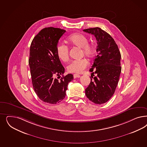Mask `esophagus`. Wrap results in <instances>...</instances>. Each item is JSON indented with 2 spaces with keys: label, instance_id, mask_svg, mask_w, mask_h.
I'll list each match as a JSON object with an SVG mask.
<instances>
[{
  "label": "esophagus",
  "instance_id": "obj_1",
  "mask_svg": "<svg viewBox=\"0 0 147 147\" xmlns=\"http://www.w3.org/2000/svg\"><path fill=\"white\" fill-rule=\"evenodd\" d=\"M80 75H78V74H74V78H79V77H80Z\"/></svg>",
  "mask_w": 147,
  "mask_h": 147
}]
</instances>
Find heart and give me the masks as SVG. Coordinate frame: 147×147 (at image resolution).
Returning <instances> with one entry per match:
<instances>
[{
  "mask_svg": "<svg viewBox=\"0 0 147 147\" xmlns=\"http://www.w3.org/2000/svg\"><path fill=\"white\" fill-rule=\"evenodd\" d=\"M69 43L81 47V54L87 57H91L95 52V47L91 43L88 42V39L83 34L74 33L68 38ZM56 53L58 57L63 62L69 59V47L64 43H58L56 47ZM89 65V62L85 58H81L72 61L67 65V69L70 72L80 74L84 71Z\"/></svg>",
  "mask_w": 147,
  "mask_h": 147,
  "instance_id": "heart-1",
  "label": "heart"
}]
</instances>
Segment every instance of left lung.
Listing matches in <instances>:
<instances>
[{"instance_id":"1","label":"left lung","mask_w":147,"mask_h":147,"mask_svg":"<svg viewBox=\"0 0 147 147\" xmlns=\"http://www.w3.org/2000/svg\"><path fill=\"white\" fill-rule=\"evenodd\" d=\"M83 31L94 35L97 41V55L89 70L92 72L91 82L85 89V95L95 104H103L114 95L118 84L121 72V53L114 39L100 28ZM94 73L97 76L92 80Z\"/></svg>"}]
</instances>
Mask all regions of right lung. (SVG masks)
I'll return each instance as SVG.
<instances>
[{
    "label": "right lung",
    "mask_w": 147,
    "mask_h": 147,
    "mask_svg": "<svg viewBox=\"0 0 147 147\" xmlns=\"http://www.w3.org/2000/svg\"><path fill=\"white\" fill-rule=\"evenodd\" d=\"M66 32L52 27L42 29L34 37L30 49L28 64L33 89L38 97L49 104L61 102L66 96L72 74L63 76L65 69L56 53L59 39ZM62 75L59 80L55 76Z\"/></svg>",
    "instance_id": "right-lung-1"
}]
</instances>
